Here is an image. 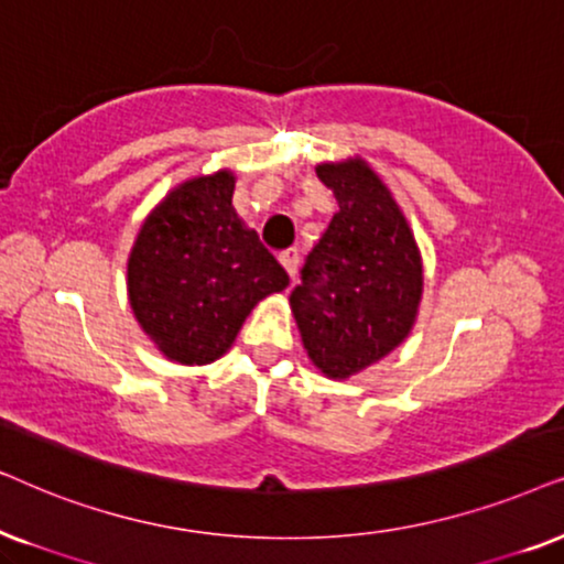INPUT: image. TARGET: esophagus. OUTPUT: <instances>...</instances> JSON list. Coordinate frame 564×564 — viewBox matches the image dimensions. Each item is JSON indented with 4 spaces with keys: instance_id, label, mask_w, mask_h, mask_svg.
<instances>
[{
    "instance_id": "1",
    "label": "esophagus",
    "mask_w": 564,
    "mask_h": 564,
    "mask_svg": "<svg viewBox=\"0 0 564 564\" xmlns=\"http://www.w3.org/2000/svg\"><path fill=\"white\" fill-rule=\"evenodd\" d=\"M278 260H281V265L286 268V273L291 275V281L296 278V268H299V250L296 247H289V250H283L278 254Z\"/></svg>"
}]
</instances>
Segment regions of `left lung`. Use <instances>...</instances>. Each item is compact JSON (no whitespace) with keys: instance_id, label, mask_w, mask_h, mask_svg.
<instances>
[{"instance_id":"left-lung-1","label":"left lung","mask_w":564,"mask_h":564,"mask_svg":"<svg viewBox=\"0 0 564 564\" xmlns=\"http://www.w3.org/2000/svg\"><path fill=\"white\" fill-rule=\"evenodd\" d=\"M337 214L291 294L314 369L345 381L400 348L423 299V258L400 204L364 156L319 162Z\"/></svg>"}]
</instances>
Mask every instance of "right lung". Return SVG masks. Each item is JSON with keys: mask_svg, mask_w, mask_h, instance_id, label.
<instances>
[{"mask_svg": "<svg viewBox=\"0 0 564 564\" xmlns=\"http://www.w3.org/2000/svg\"><path fill=\"white\" fill-rule=\"evenodd\" d=\"M235 183V172L216 170L172 187L126 262L133 317L175 364H214L254 306L289 286L286 270L231 206Z\"/></svg>", "mask_w": 564, "mask_h": 564, "instance_id": "right-lung-1", "label": "right lung"}]
</instances>
